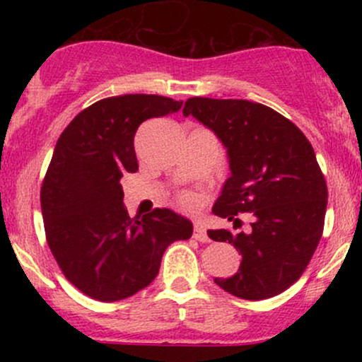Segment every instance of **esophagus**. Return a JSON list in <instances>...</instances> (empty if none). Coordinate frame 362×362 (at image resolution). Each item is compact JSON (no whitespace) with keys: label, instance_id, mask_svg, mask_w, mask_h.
Wrapping results in <instances>:
<instances>
[{"label":"esophagus","instance_id":"34e87169","mask_svg":"<svg viewBox=\"0 0 362 362\" xmlns=\"http://www.w3.org/2000/svg\"><path fill=\"white\" fill-rule=\"evenodd\" d=\"M192 238L199 240V242H209V236H207L206 226H202L201 223H195L194 231H192Z\"/></svg>","mask_w":362,"mask_h":362}]
</instances>
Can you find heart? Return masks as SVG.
Wrapping results in <instances>:
<instances>
[{
	"label": "heart",
	"mask_w": 362,
	"mask_h": 362,
	"mask_svg": "<svg viewBox=\"0 0 362 362\" xmlns=\"http://www.w3.org/2000/svg\"><path fill=\"white\" fill-rule=\"evenodd\" d=\"M178 202H180L182 207H185V209L195 211V209H199V207H201L202 199L199 197L197 194L189 192V190H184V192L178 194Z\"/></svg>",
	"instance_id": "b5f03b06"
}]
</instances>
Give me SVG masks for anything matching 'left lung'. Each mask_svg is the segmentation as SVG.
<instances>
[{
	"mask_svg": "<svg viewBox=\"0 0 362 362\" xmlns=\"http://www.w3.org/2000/svg\"><path fill=\"white\" fill-rule=\"evenodd\" d=\"M184 115L213 129L228 149L231 177L213 213L230 221L253 214L250 233L207 231L242 253L238 272L214 282L242 300L277 296L303 276L323 233L328 192L313 146L300 127L262 103L192 97Z\"/></svg>",
	"mask_w": 362,
	"mask_h": 362,
	"instance_id": "1",
	"label": "left lung"
}]
</instances>
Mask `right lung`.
Masks as SVG:
<instances>
[{
    "instance_id": "obj_1",
    "label": "right lung",
    "mask_w": 362,
    "mask_h": 362,
    "mask_svg": "<svg viewBox=\"0 0 362 362\" xmlns=\"http://www.w3.org/2000/svg\"><path fill=\"white\" fill-rule=\"evenodd\" d=\"M180 107L161 95L102 98L57 139L40 187L45 238L66 279L93 300L119 301L144 289L168 245L192 236V223L165 207L129 218L120 187L126 173L138 172V127Z\"/></svg>"
}]
</instances>
